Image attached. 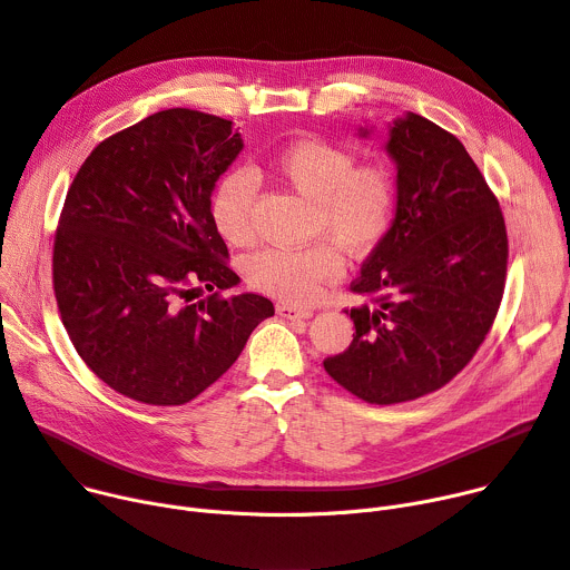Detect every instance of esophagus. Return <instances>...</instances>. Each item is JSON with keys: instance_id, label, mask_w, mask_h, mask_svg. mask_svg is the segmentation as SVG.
Segmentation results:
<instances>
[{"instance_id": "34e87169", "label": "esophagus", "mask_w": 570, "mask_h": 570, "mask_svg": "<svg viewBox=\"0 0 570 570\" xmlns=\"http://www.w3.org/2000/svg\"><path fill=\"white\" fill-rule=\"evenodd\" d=\"M277 314L282 316V318H288V321H302V318H312L314 316V312L312 309H297V307H293V305H277Z\"/></svg>"}]
</instances>
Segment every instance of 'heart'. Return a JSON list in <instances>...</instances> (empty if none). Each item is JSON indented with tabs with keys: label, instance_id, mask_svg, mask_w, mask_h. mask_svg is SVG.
Wrapping results in <instances>:
<instances>
[{
	"label": "heart",
	"instance_id": "1",
	"mask_svg": "<svg viewBox=\"0 0 570 570\" xmlns=\"http://www.w3.org/2000/svg\"><path fill=\"white\" fill-rule=\"evenodd\" d=\"M271 169L312 202L309 232L323 240L305 249H261L245 261V279L258 293L307 305L344 271L336 244L353 256H368L387 240L399 185L385 165H357L351 148L318 137H299L275 150ZM254 199L256 180L247 169L226 171L215 183L208 213L215 232L229 245L252 243Z\"/></svg>",
	"mask_w": 570,
	"mask_h": 570
}]
</instances>
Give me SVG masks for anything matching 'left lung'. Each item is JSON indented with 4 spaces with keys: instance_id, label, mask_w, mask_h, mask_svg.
Listing matches in <instances>:
<instances>
[{
    "instance_id": "8db88e82",
    "label": "left lung",
    "mask_w": 570,
    "mask_h": 570,
    "mask_svg": "<svg viewBox=\"0 0 570 570\" xmlns=\"http://www.w3.org/2000/svg\"><path fill=\"white\" fill-rule=\"evenodd\" d=\"M387 154L399 169L394 226L351 282L368 297L351 309V346L323 362L375 405L438 392L470 364L495 323L509 261L500 202L459 137L410 111Z\"/></svg>"
}]
</instances>
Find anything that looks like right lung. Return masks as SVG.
<instances>
[{
    "label": "right lung",
    "instance_id": "right-lung-1",
    "mask_svg": "<svg viewBox=\"0 0 570 570\" xmlns=\"http://www.w3.org/2000/svg\"><path fill=\"white\" fill-rule=\"evenodd\" d=\"M240 150L232 121L174 107L102 139L75 174L52 286L75 351L114 392L185 405L275 316L263 295H222L238 275L208 202Z\"/></svg>",
    "mask_w": 570,
    "mask_h": 570
}]
</instances>
